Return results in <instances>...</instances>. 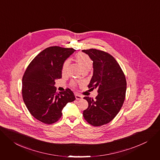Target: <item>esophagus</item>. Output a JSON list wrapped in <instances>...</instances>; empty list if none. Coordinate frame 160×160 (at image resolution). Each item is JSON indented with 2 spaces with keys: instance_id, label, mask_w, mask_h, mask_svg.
<instances>
[{
  "instance_id": "34e87169",
  "label": "esophagus",
  "mask_w": 160,
  "mask_h": 160,
  "mask_svg": "<svg viewBox=\"0 0 160 160\" xmlns=\"http://www.w3.org/2000/svg\"><path fill=\"white\" fill-rule=\"evenodd\" d=\"M75 98H76V99H77V100L82 99L83 98L82 96H81L80 94H75Z\"/></svg>"
}]
</instances>
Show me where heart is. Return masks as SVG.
I'll use <instances>...</instances> for the list:
<instances>
[{"instance_id": "1", "label": "heart", "mask_w": 160, "mask_h": 160, "mask_svg": "<svg viewBox=\"0 0 160 160\" xmlns=\"http://www.w3.org/2000/svg\"><path fill=\"white\" fill-rule=\"evenodd\" d=\"M75 60L78 62L79 66H80L82 71L86 70V69L89 70L92 66V59L85 53H78L75 56ZM69 63V61L68 59L64 62V63L62 64V72L63 74L65 73V72H66ZM71 84L72 86L75 87L77 85V82L72 81V82H71Z\"/></svg>"}]
</instances>
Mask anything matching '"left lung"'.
<instances>
[{"label":"left lung","mask_w":160,"mask_h":160,"mask_svg":"<svg viewBox=\"0 0 160 160\" xmlns=\"http://www.w3.org/2000/svg\"><path fill=\"white\" fill-rule=\"evenodd\" d=\"M93 61V76L89 89L97 88L95 99L85 96L88 108L83 110L85 121L100 126L112 121L120 111L126 96V80L124 72L114 57L97 49L83 50Z\"/></svg>","instance_id":"left-lung-1"}]
</instances>
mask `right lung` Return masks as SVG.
<instances>
[{"label": "right lung", "mask_w": 160, "mask_h": 160, "mask_svg": "<svg viewBox=\"0 0 160 160\" xmlns=\"http://www.w3.org/2000/svg\"><path fill=\"white\" fill-rule=\"evenodd\" d=\"M73 48L50 47L41 52L27 66L22 78V97L31 114L38 121L51 124L61 118L62 110L75 100L69 89L58 93L55 80L62 78L64 62Z\"/></svg>", "instance_id": "1"}]
</instances>
